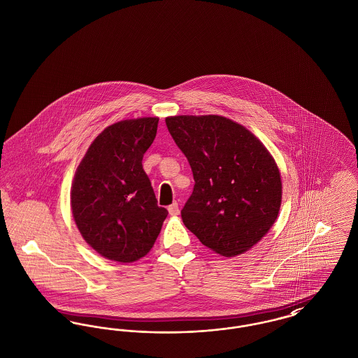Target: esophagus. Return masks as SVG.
I'll return each mask as SVG.
<instances>
[{"instance_id": "34e87169", "label": "esophagus", "mask_w": 358, "mask_h": 358, "mask_svg": "<svg viewBox=\"0 0 358 358\" xmlns=\"http://www.w3.org/2000/svg\"><path fill=\"white\" fill-rule=\"evenodd\" d=\"M168 210H169V213H171V216H177V215L180 213V208H178V204H177V203H173V204L169 205Z\"/></svg>"}]
</instances>
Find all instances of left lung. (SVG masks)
<instances>
[{"instance_id": "left-lung-1", "label": "left lung", "mask_w": 358, "mask_h": 358, "mask_svg": "<svg viewBox=\"0 0 358 358\" xmlns=\"http://www.w3.org/2000/svg\"><path fill=\"white\" fill-rule=\"evenodd\" d=\"M194 187L181 210L187 229L222 256L243 254L278 217L282 180L273 155L250 130L219 115L168 117Z\"/></svg>"}]
</instances>
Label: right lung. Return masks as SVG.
I'll list each match as a JSON object with an SVG mask.
<instances>
[{"mask_svg": "<svg viewBox=\"0 0 358 358\" xmlns=\"http://www.w3.org/2000/svg\"><path fill=\"white\" fill-rule=\"evenodd\" d=\"M158 118L117 122L94 139L71 187L73 220L103 257L131 263L148 255L168 210L157 205L142 158Z\"/></svg>", "mask_w": 358, "mask_h": 358, "instance_id": "1", "label": "right lung"}]
</instances>
